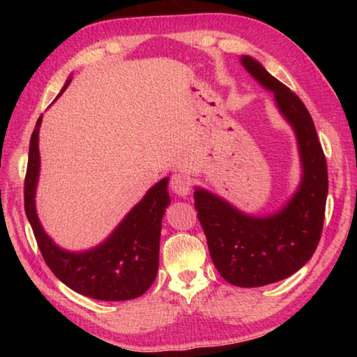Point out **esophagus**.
<instances>
[{
  "mask_svg": "<svg viewBox=\"0 0 357 357\" xmlns=\"http://www.w3.org/2000/svg\"><path fill=\"white\" fill-rule=\"evenodd\" d=\"M190 179L183 173H174L170 178V189L179 197H185L190 193Z\"/></svg>",
  "mask_w": 357,
  "mask_h": 357,
  "instance_id": "34e87169",
  "label": "esophagus"
}]
</instances>
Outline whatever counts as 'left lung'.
<instances>
[{
  "label": "left lung",
  "mask_w": 357,
  "mask_h": 357,
  "mask_svg": "<svg viewBox=\"0 0 357 357\" xmlns=\"http://www.w3.org/2000/svg\"><path fill=\"white\" fill-rule=\"evenodd\" d=\"M245 70L274 93L298 138L302 179L285 206L273 215L253 217L204 189H195V209L206 234L213 263L228 283L243 288L269 285L293 275L317 250L323 231L328 165L315 124L302 100L266 70L243 56Z\"/></svg>",
  "instance_id": "left-lung-1"
}]
</instances>
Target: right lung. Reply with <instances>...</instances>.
Returning <instances> with one entry per match:
<instances>
[{"instance_id":"obj_1","label":"right lung","mask_w":357,"mask_h":357,"mask_svg":"<svg viewBox=\"0 0 357 357\" xmlns=\"http://www.w3.org/2000/svg\"><path fill=\"white\" fill-rule=\"evenodd\" d=\"M70 80L66 82L63 91ZM40 123L42 116L36 123L29 142L25 213L47 266L64 285L93 299L128 301L146 293L159 269L162 217L170 204L168 178L151 187L104 243L86 252L64 250L44 231L36 214L34 197L40 170Z\"/></svg>"}]
</instances>
